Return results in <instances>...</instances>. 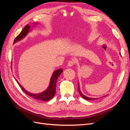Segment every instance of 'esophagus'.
Wrapping results in <instances>:
<instances>
[{
    "mask_svg": "<svg viewBox=\"0 0 130 130\" xmlns=\"http://www.w3.org/2000/svg\"><path fill=\"white\" fill-rule=\"evenodd\" d=\"M74 64V61H69L68 62L67 66L69 67H72Z\"/></svg>",
    "mask_w": 130,
    "mask_h": 130,
    "instance_id": "esophagus-1",
    "label": "esophagus"
}]
</instances>
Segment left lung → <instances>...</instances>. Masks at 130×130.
Listing matches in <instances>:
<instances>
[{
  "mask_svg": "<svg viewBox=\"0 0 130 130\" xmlns=\"http://www.w3.org/2000/svg\"><path fill=\"white\" fill-rule=\"evenodd\" d=\"M78 92H79L80 95L82 97V98H84V99L85 100H95V99H98V98H96V99H95V98H89V97H87L85 95H84L83 94H82L81 92V90L80 89V85H79V84L78 83ZM106 96V95H105ZM105 96H104L103 97Z\"/></svg>",
  "mask_w": 130,
  "mask_h": 130,
  "instance_id": "1",
  "label": "left lung"
}]
</instances>
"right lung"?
Here are the masks:
<instances>
[{
	"label": "right lung",
	"instance_id": "obj_1",
	"mask_svg": "<svg viewBox=\"0 0 130 130\" xmlns=\"http://www.w3.org/2000/svg\"><path fill=\"white\" fill-rule=\"evenodd\" d=\"M36 25H37V23H34L33 26ZM31 29L32 28H31L30 25H26L24 27V28L22 30L21 33L19 34L18 36L15 38V40L13 42V44H14L15 42H19L21 40H23V39L27 35V34H28L31 30ZM62 72H63L62 69H58L55 70V71L53 73L52 76L50 78V83L48 88H47L45 90H44V91H43V92L40 93L34 94V93H31L30 92H27V90L23 87L19 83L18 81L15 79H15L17 82L19 86H20L21 89L23 90V91L24 92L26 95L32 97V98H34V99L36 100H42L43 101H48L52 99V98L54 96L55 94L56 82H57L58 77L60 75V74L62 73Z\"/></svg>",
	"mask_w": 130,
	"mask_h": 130
}]
</instances>
